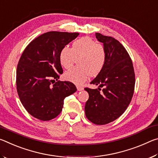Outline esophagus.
I'll return each mask as SVG.
<instances>
[{
    "mask_svg": "<svg viewBox=\"0 0 158 158\" xmlns=\"http://www.w3.org/2000/svg\"><path fill=\"white\" fill-rule=\"evenodd\" d=\"M77 90H78V91H81V90L84 89V88L81 87V86H77Z\"/></svg>",
    "mask_w": 158,
    "mask_h": 158,
    "instance_id": "esophagus-1",
    "label": "esophagus"
}]
</instances>
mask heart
I'll return each instance as SVG.
<instances>
[{
  "instance_id": "obj_1",
  "label": "heart",
  "mask_w": 158,
  "mask_h": 158,
  "mask_svg": "<svg viewBox=\"0 0 158 158\" xmlns=\"http://www.w3.org/2000/svg\"><path fill=\"white\" fill-rule=\"evenodd\" d=\"M77 58L79 67L69 69L64 73V79L77 85H81L88 77H96L105 65L106 53L104 47L89 37H84L73 42V47H63L59 54L63 68L73 65Z\"/></svg>"
}]
</instances>
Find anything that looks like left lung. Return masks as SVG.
I'll return each mask as SVG.
<instances>
[{
	"label": "left lung",
	"instance_id": "obj_1",
	"mask_svg": "<svg viewBox=\"0 0 158 158\" xmlns=\"http://www.w3.org/2000/svg\"><path fill=\"white\" fill-rule=\"evenodd\" d=\"M106 53L105 65L90 83L98 89L85 88L89 98L85 102V116L96 125L115 121L126 110L133 96L135 75L132 60L124 47L114 37L95 33ZM100 87H104L102 92Z\"/></svg>",
	"mask_w": 158,
	"mask_h": 158
}]
</instances>
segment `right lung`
I'll list each match as a JSON object with an SVG mask.
<instances>
[{
    "mask_svg": "<svg viewBox=\"0 0 158 158\" xmlns=\"http://www.w3.org/2000/svg\"><path fill=\"white\" fill-rule=\"evenodd\" d=\"M78 35L47 32L33 40L21 55L17 69V93L26 110L37 119L47 121L58 116L64 99L77 91L73 83L58 79L63 73L60 50Z\"/></svg>",
    "mask_w": 158,
    "mask_h": 158,
    "instance_id": "right-lung-1",
    "label": "right lung"
}]
</instances>
